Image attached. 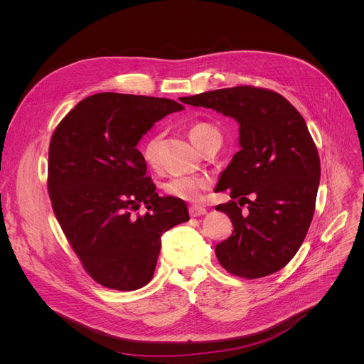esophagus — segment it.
Masks as SVG:
<instances>
[{
  "instance_id": "1",
  "label": "esophagus",
  "mask_w": 364,
  "mask_h": 364,
  "mask_svg": "<svg viewBox=\"0 0 364 364\" xmlns=\"http://www.w3.org/2000/svg\"><path fill=\"white\" fill-rule=\"evenodd\" d=\"M188 214H190V217H193V218H196V217H202V215H205V214H206V209H205L203 206L193 205V206H190V208H188Z\"/></svg>"
}]
</instances>
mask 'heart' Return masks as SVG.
<instances>
[{
	"mask_svg": "<svg viewBox=\"0 0 364 364\" xmlns=\"http://www.w3.org/2000/svg\"><path fill=\"white\" fill-rule=\"evenodd\" d=\"M188 139L200 149L208 140L214 137H221L220 131L208 122H195L187 129ZM159 134H153L141 146V158L149 166H155L158 164V151H159ZM209 187V181L205 177L199 176H181L168 180L162 184L164 192L180 200L187 202H199L203 196V192Z\"/></svg>",
	"mask_w": 364,
	"mask_h": 364,
	"instance_id": "heart-1",
	"label": "heart"
}]
</instances>
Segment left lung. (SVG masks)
<instances>
[{
    "label": "left lung",
    "mask_w": 364,
    "mask_h": 364,
    "mask_svg": "<svg viewBox=\"0 0 364 364\" xmlns=\"http://www.w3.org/2000/svg\"><path fill=\"white\" fill-rule=\"evenodd\" d=\"M183 102L214 109L240 125L242 149L217 186L230 193L232 200L217 209L235 227L215 246L220 264L243 279L279 272L298 252L316 209L320 158L307 124L283 95L252 85L206 91Z\"/></svg>",
    "instance_id": "8db88e82"
}]
</instances>
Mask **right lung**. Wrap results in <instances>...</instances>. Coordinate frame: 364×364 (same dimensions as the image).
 I'll return each instance as SVG.
<instances>
[{
  "instance_id": "obj_1",
  "label": "right lung",
  "mask_w": 364,
  "mask_h": 364,
  "mask_svg": "<svg viewBox=\"0 0 364 364\" xmlns=\"http://www.w3.org/2000/svg\"><path fill=\"white\" fill-rule=\"evenodd\" d=\"M181 109L171 99L99 92L76 105L53 132V211L84 270L105 288H143L155 273L161 236L188 221L183 200L155 192L137 149L153 124ZM141 203L148 213L134 215Z\"/></svg>"
}]
</instances>
